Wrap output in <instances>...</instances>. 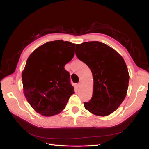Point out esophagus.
Masks as SVG:
<instances>
[{"label": "esophagus", "mask_w": 149, "mask_h": 149, "mask_svg": "<svg viewBox=\"0 0 149 149\" xmlns=\"http://www.w3.org/2000/svg\"><path fill=\"white\" fill-rule=\"evenodd\" d=\"M81 84H82V81H80L79 83H78V86H79V87H80L81 86Z\"/></svg>", "instance_id": "obj_1"}]
</instances>
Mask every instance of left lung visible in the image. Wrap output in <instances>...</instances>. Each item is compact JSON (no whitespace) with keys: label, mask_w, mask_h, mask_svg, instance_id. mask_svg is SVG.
<instances>
[{"label":"left lung","mask_w":149,"mask_h":149,"mask_svg":"<svg viewBox=\"0 0 149 149\" xmlns=\"http://www.w3.org/2000/svg\"><path fill=\"white\" fill-rule=\"evenodd\" d=\"M75 53L93 76V94L91 99L84 103L85 109L97 116L109 115L119 107L127 93L130 76L123 58L98 41L76 44Z\"/></svg>","instance_id":"obj_1"}]
</instances>
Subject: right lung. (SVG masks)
Returning a JSON list of instances; mask_svg holds the SVG:
<instances>
[{"mask_svg":"<svg viewBox=\"0 0 149 149\" xmlns=\"http://www.w3.org/2000/svg\"><path fill=\"white\" fill-rule=\"evenodd\" d=\"M75 45L62 40L48 42L28 57L22 72L23 92L38 113L45 116L60 113L74 93L64 67L73 58Z\"/></svg>","mask_w":149,"mask_h":149,"instance_id":"right-lung-1","label":"right lung"}]
</instances>
